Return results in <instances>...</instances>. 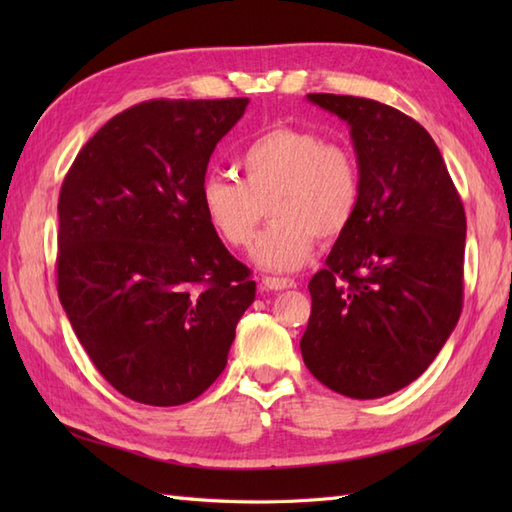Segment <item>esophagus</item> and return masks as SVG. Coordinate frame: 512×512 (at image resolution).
Listing matches in <instances>:
<instances>
[{"label": "esophagus", "mask_w": 512, "mask_h": 512, "mask_svg": "<svg viewBox=\"0 0 512 512\" xmlns=\"http://www.w3.org/2000/svg\"><path fill=\"white\" fill-rule=\"evenodd\" d=\"M295 286H297V281L286 279V277H264L262 279V290H288Z\"/></svg>", "instance_id": "34e87169"}]
</instances>
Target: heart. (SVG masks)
Wrapping results in <instances>:
<instances>
[{"instance_id":"obj_1","label":"heart","mask_w":512,"mask_h":512,"mask_svg":"<svg viewBox=\"0 0 512 512\" xmlns=\"http://www.w3.org/2000/svg\"><path fill=\"white\" fill-rule=\"evenodd\" d=\"M237 169L239 180L226 173L202 180V213L224 244L246 248L270 204L273 224L257 239L253 257L279 273L306 264L317 237H339L361 198L354 156L308 129H268L239 154Z\"/></svg>"}]
</instances>
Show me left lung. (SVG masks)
<instances>
[{
	"mask_svg": "<svg viewBox=\"0 0 512 512\" xmlns=\"http://www.w3.org/2000/svg\"><path fill=\"white\" fill-rule=\"evenodd\" d=\"M350 125L361 198L310 279L301 356L336 394L372 400L413 383L462 312L466 215L438 145L394 107L308 94Z\"/></svg>",
	"mask_w": 512,
	"mask_h": 512,
	"instance_id": "8db88e82",
	"label": "left lung"
}]
</instances>
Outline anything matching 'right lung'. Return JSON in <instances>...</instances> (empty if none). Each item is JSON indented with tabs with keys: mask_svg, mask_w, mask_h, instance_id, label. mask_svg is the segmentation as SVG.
Returning <instances> with one entry per match:
<instances>
[{
	"mask_svg": "<svg viewBox=\"0 0 512 512\" xmlns=\"http://www.w3.org/2000/svg\"><path fill=\"white\" fill-rule=\"evenodd\" d=\"M248 99L145 101L74 158L59 195L57 288L103 378L176 407L224 372L255 301L250 270L206 222L200 184Z\"/></svg>",
	"mask_w": 512,
	"mask_h": 512,
	"instance_id": "right-lung-1",
	"label": "right lung"
}]
</instances>
